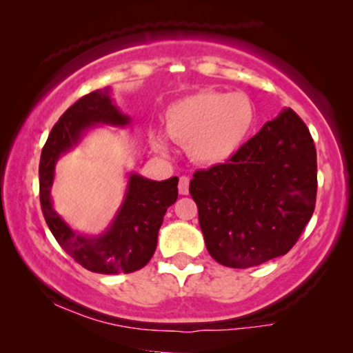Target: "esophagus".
Instances as JSON below:
<instances>
[{
	"label": "esophagus",
	"mask_w": 353,
	"mask_h": 353,
	"mask_svg": "<svg viewBox=\"0 0 353 353\" xmlns=\"http://www.w3.org/2000/svg\"><path fill=\"white\" fill-rule=\"evenodd\" d=\"M178 192H180V194H183V196L190 192V178L180 176V181H178Z\"/></svg>",
	"instance_id": "1"
}]
</instances>
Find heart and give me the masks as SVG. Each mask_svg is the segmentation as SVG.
Segmentation results:
<instances>
[{"mask_svg": "<svg viewBox=\"0 0 353 353\" xmlns=\"http://www.w3.org/2000/svg\"><path fill=\"white\" fill-rule=\"evenodd\" d=\"M254 122V104L244 93L197 91L165 110L168 137L190 149L191 157L205 165H216L234 156ZM149 141L157 151H168L167 139L161 133H149Z\"/></svg>", "mask_w": 353, "mask_h": 353, "instance_id": "obj_1", "label": "heart"}]
</instances>
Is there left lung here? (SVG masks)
<instances>
[{"label": "left lung", "instance_id": "left-lung-1", "mask_svg": "<svg viewBox=\"0 0 353 353\" xmlns=\"http://www.w3.org/2000/svg\"><path fill=\"white\" fill-rule=\"evenodd\" d=\"M190 192L212 259L249 268L292 249L316 201V151L292 109L239 148L228 162L194 173Z\"/></svg>", "mask_w": 353, "mask_h": 353}]
</instances>
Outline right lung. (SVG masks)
I'll return each instance as SVG.
<instances>
[{
	"instance_id": "obj_1",
	"label": "right lung",
	"mask_w": 353,
	"mask_h": 353,
	"mask_svg": "<svg viewBox=\"0 0 353 353\" xmlns=\"http://www.w3.org/2000/svg\"><path fill=\"white\" fill-rule=\"evenodd\" d=\"M130 117L115 105L110 88L96 90L70 105L52 127L40 159V202L45 220L61 248L93 273H132L154 255L163 215L178 197V176L163 181L128 175L127 191L108 230L91 236L72 230L52 207L51 188L62 154L79 146L83 134L98 125L127 127Z\"/></svg>"
}]
</instances>
